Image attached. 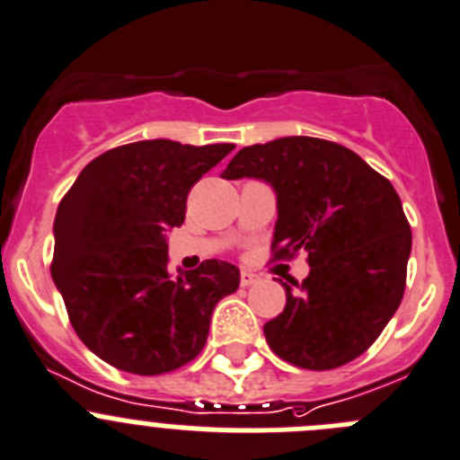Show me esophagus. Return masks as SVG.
<instances>
[{
    "mask_svg": "<svg viewBox=\"0 0 460 460\" xmlns=\"http://www.w3.org/2000/svg\"><path fill=\"white\" fill-rule=\"evenodd\" d=\"M259 281L261 277L256 272H250V270H243V272H240V283H243L244 288H247V286H254V283Z\"/></svg>",
    "mask_w": 460,
    "mask_h": 460,
    "instance_id": "obj_1",
    "label": "esophagus"
}]
</instances>
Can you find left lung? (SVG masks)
I'll use <instances>...</instances> for the list:
<instances>
[{
  "label": "left lung",
  "instance_id": "8db88e82",
  "mask_svg": "<svg viewBox=\"0 0 460 460\" xmlns=\"http://www.w3.org/2000/svg\"><path fill=\"white\" fill-rule=\"evenodd\" d=\"M259 179L277 195L274 259L308 252L311 272L263 327L279 358L333 370L379 338L404 297L411 226L393 183L358 154L308 136L243 147L222 179ZM297 285V283H293Z\"/></svg>",
  "mask_w": 460,
  "mask_h": 460
}]
</instances>
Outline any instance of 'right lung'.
I'll list each match as a JSON object with an SVG mask.
<instances>
[{
  "label": "right lung",
  "mask_w": 460,
  "mask_h": 460,
  "mask_svg": "<svg viewBox=\"0 0 460 460\" xmlns=\"http://www.w3.org/2000/svg\"><path fill=\"white\" fill-rule=\"evenodd\" d=\"M231 149L122 145L90 161L58 204L51 279L76 336L118 370L186 366L206 345L216 304L238 290L240 270L226 261L167 272V231L183 225L190 188Z\"/></svg>",
  "instance_id": "1"
}]
</instances>
